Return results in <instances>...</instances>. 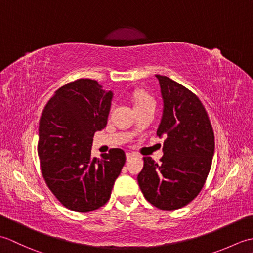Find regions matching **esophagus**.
<instances>
[{
  "mask_svg": "<svg viewBox=\"0 0 253 253\" xmlns=\"http://www.w3.org/2000/svg\"><path fill=\"white\" fill-rule=\"evenodd\" d=\"M132 157H135V154H133V153H130V152L126 153V159L127 160H130Z\"/></svg>",
  "mask_w": 253,
  "mask_h": 253,
  "instance_id": "34e87169",
  "label": "esophagus"
}]
</instances>
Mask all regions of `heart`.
Instances as JSON below:
<instances>
[{
  "instance_id": "heart-1",
  "label": "heart",
  "mask_w": 253,
  "mask_h": 253,
  "mask_svg": "<svg viewBox=\"0 0 253 253\" xmlns=\"http://www.w3.org/2000/svg\"><path fill=\"white\" fill-rule=\"evenodd\" d=\"M144 105H154L155 101L152 96L144 92H137L135 94V107L137 106H144Z\"/></svg>"
}]
</instances>
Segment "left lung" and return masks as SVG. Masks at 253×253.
<instances>
[{
	"instance_id": "1",
	"label": "left lung",
	"mask_w": 253,
	"mask_h": 253,
	"mask_svg": "<svg viewBox=\"0 0 253 253\" xmlns=\"http://www.w3.org/2000/svg\"><path fill=\"white\" fill-rule=\"evenodd\" d=\"M163 99L157 135L165 140L161 163L143 158L137 179L144 198L161 210L187 206L201 191L214 155V132L198 96L170 78L155 75Z\"/></svg>"
}]
</instances>
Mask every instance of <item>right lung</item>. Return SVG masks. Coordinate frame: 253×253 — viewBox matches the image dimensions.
Here are the masks:
<instances>
[{
  "instance_id": "obj_1",
  "label": "right lung",
  "mask_w": 253,
  "mask_h": 253,
  "mask_svg": "<svg viewBox=\"0 0 253 253\" xmlns=\"http://www.w3.org/2000/svg\"><path fill=\"white\" fill-rule=\"evenodd\" d=\"M113 92L92 79L55 91L39 122L38 155L47 187L64 207L87 213L109 201L126 162L122 149L91 158L94 132L106 126Z\"/></svg>"
}]
</instances>
